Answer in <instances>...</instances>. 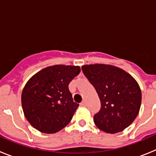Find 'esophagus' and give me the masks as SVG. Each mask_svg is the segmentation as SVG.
<instances>
[{
	"label": "esophagus",
	"mask_w": 156,
	"mask_h": 156,
	"mask_svg": "<svg viewBox=\"0 0 156 156\" xmlns=\"http://www.w3.org/2000/svg\"><path fill=\"white\" fill-rule=\"evenodd\" d=\"M80 105H81V106H86V105H87L86 101H83L82 102L80 103Z\"/></svg>",
	"instance_id": "1"
}]
</instances>
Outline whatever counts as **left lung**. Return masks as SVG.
I'll list each match as a JSON object with an SVG mask.
<instances>
[{"label": "left lung", "mask_w": 156, "mask_h": 156, "mask_svg": "<svg viewBox=\"0 0 156 156\" xmlns=\"http://www.w3.org/2000/svg\"><path fill=\"white\" fill-rule=\"evenodd\" d=\"M82 71L97 91L101 108L94 115L95 125L106 133L128 127L137 116L141 91L137 81L124 70L110 65L82 66Z\"/></svg>", "instance_id": "left-lung-1"}]
</instances>
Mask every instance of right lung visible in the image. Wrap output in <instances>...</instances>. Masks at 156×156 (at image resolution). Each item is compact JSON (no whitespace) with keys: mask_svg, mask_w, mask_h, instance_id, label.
<instances>
[{"mask_svg":"<svg viewBox=\"0 0 156 156\" xmlns=\"http://www.w3.org/2000/svg\"><path fill=\"white\" fill-rule=\"evenodd\" d=\"M74 66H49L32 76L22 93V106L27 120L35 129L54 133L68 124L78 108L69 84L79 75Z\"/></svg>","mask_w":156,"mask_h":156,"instance_id":"1","label":"right lung"}]
</instances>
